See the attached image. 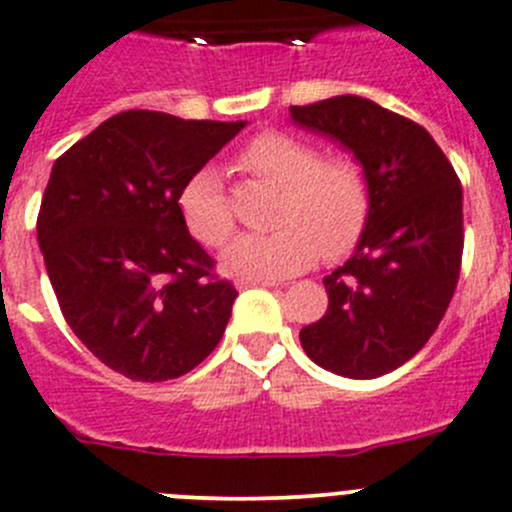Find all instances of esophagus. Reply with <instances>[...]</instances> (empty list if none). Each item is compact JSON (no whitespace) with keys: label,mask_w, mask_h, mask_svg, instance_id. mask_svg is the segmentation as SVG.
<instances>
[{"label":"esophagus","mask_w":512,"mask_h":512,"mask_svg":"<svg viewBox=\"0 0 512 512\" xmlns=\"http://www.w3.org/2000/svg\"><path fill=\"white\" fill-rule=\"evenodd\" d=\"M235 285L240 287V290H245V287H252V285H262V287H275L277 282L272 280H260V277H237Z\"/></svg>","instance_id":"1"}]
</instances>
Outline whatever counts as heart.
I'll return each instance as SVG.
<instances>
[{
    "label": "heart",
    "mask_w": 512,
    "mask_h": 512,
    "mask_svg": "<svg viewBox=\"0 0 512 512\" xmlns=\"http://www.w3.org/2000/svg\"><path fill=\"white\" fill-rule=\"evenodd\" d=\"M237 165L257 180L280 187L270 232L240 235L222 255L230 272L282 277L300 272L325 255H347L370 215V187L362 167L347 155L322 157L320 147L280 130L250 137ZM180 215L205 247H222L235 230V212L220 175L197 170L180 190Z\"/></svg>",
    "instance_id": "1"
}]
</instances>
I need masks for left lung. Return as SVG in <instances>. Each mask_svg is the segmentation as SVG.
Masks as SVG:
<instances>
[{"instance_id": "1", "label": "left lung", "mask_w": 512, "mask_h": 512, "mask_svg": "<svg viewBox=\"0 0 512 512\" xmlns=\"http://www.w3.org/2000/svg\"><path fill=\"white\" fill-rule=\"evenodd\" d=\"M290 114L352 150L370 187L355 255L322 280L330 305L300 330L302 350L335 375L380 377L423 350L453 300L463 187L425 127L370 99L342 94Z\"/></svg>"}]
</instances>
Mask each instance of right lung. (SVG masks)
Returning a JSON list of instances; mask_svg holds the SVG:
<instances>
[{"mask_svg":"<svg viewBox=\"0 0 512 512\" xmlns=\"http://www.w3.org/2000/svg\"><path fill=\"white\" fill-rule=\"evenodd\" d=\"M242 127L127 109L54 162L37 217L44 267L67 325L119 375L180 377L225 335L237 290L177 200Z\"/></svg>","mask_w":512,"mask_h":512,"instance_id":"add662e5","label":"right lung"}]
</instances>
